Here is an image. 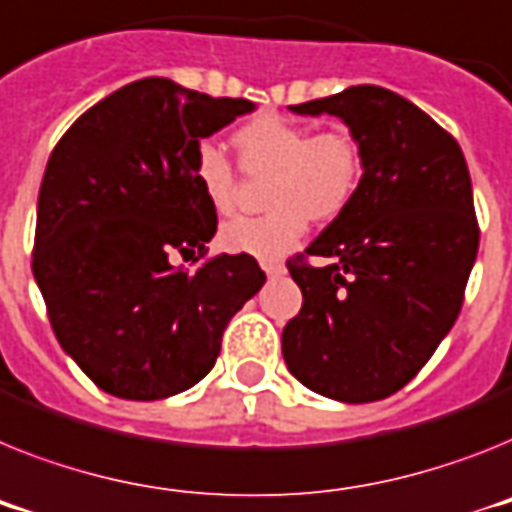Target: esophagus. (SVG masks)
<instances>
[{"mask_svg": "<svg viewBox=\"0 0 512 512\" xmlns=\"http://www.w3.org/2000/svg\"><path fill=\"white\" fill-rule=\"evenodd\" d=\"M260 268H263L268 276H281L283 273V263H278V260H263Z\"/></svg>", "mask_w": 512, "mask_h": 512, "instance_id": "obj_1", "label": "esophagus"}]
</instances>
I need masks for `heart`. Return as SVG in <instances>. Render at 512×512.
<instances>
[{
    "label": "heart",
    "mask_w": 512,
    "mask_h": 512,
    "mask_svg": "<svg viewBox=\"0 0 512 512\" xmlns=\"http://www.w3.org/2000/svg\"><path fill=\"white\" fill-rule=\"evenodd\" d=\"M234 145L244 171H273V176L265 195L268 213L231 218L218 231V244L231 255L263 260L286 255L304 236L309 218H338L362 184V148L346 130L312 135L304 124L263 114L234 132ZM192 176L216 213L234 208L236 171L218 145H197Z\"/></svg>",
    "instance_id": "obj_1"
}]
</instances>
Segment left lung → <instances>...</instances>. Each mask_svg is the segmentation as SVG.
Segmentation results:
<instances>
[{
	"mask_svg": "<svg viewBox=\"0 0 512 512\" xmlns=\"http://www.w3.org/2000/svg\"><path fill=\"white\" fill-rule=\"evenodd\" d=\"M338 117L362 148L364 176L341 216L289 260L302 309L283 359L309 390L369 403L401 390L461 312L479 249L466 158L419 106L377 85L289 106Z\"/></svg>",
	"mask_w": 512,
	"mask_h": 512,
	"instance_id": "left-lung-1",
	"label": "left lung"
}]
</instances>
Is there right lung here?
Segmentation results:
<instances>
[{
    "label": "right lung",
    "instance_id": "obj_1",
    "mask_svg": "<svg viewBox=\"0 0 512 512\" xmlns=\"http://www.w3.org/2000/svg\"><path fill=\"white\" fill-rule=\"evenodd\" d=\"M255 111L166 77L124 85L57 143L38 192L33 276L59 346L106 393L158 401L192 388L265 273L249 255L203 257L216 210L192 176L203 137ZM192 260V263H195Z\"/></svg>",
    "mask_w": 512,
    "mask_h": 512
}]
</instances>
